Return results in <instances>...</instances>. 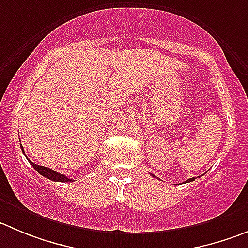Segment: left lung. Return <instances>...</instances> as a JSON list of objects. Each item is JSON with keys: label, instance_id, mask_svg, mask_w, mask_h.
Instances as JSON below:
<instances>
[{"label": "left lung", "instance_id": "left-lung-1", "mask_svg": "<svg viewBox=\"0 0 248 248\" xmlns=\"http://www.w3.org/2000/svg\"><path fill=\"white\" fill-rule=\"evenodd\" d=\"M152 176H153V177H155V176H154V175H152ZM191 181H194V177H192V179H188L186 182H191Z\"/></svg>", "mask_w": 248, "mask_h": 248}]
</instances>
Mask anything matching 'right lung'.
Here are the masks:
<instances>
[{"label": "right lung", "mask_w": 248, "mask_h": 248, "mask_svg": "<svg viewBox=\"0 0 248 248\" xmlns=\"http://www.w3.org/2000/svg\"><path fill=\"white\" fill-rule=\"evenodd\" d=\"M22 152H23V147H22ZM24 153V152H23ZM28 159V158H27ZM29 160V159H28ZM30 165L33 166L34 169H35L36 171H38L40 175H43L44 177H46V179L51 180V181H56V182H73V180L69 179V177L64 176V175H62V173L60 172H56L55 170H52V169H48L46 168V166H40V165H36V164H34L33 161H30Z\"/></svg>", "instance_id": "right-lung-1"}]
</instances>
